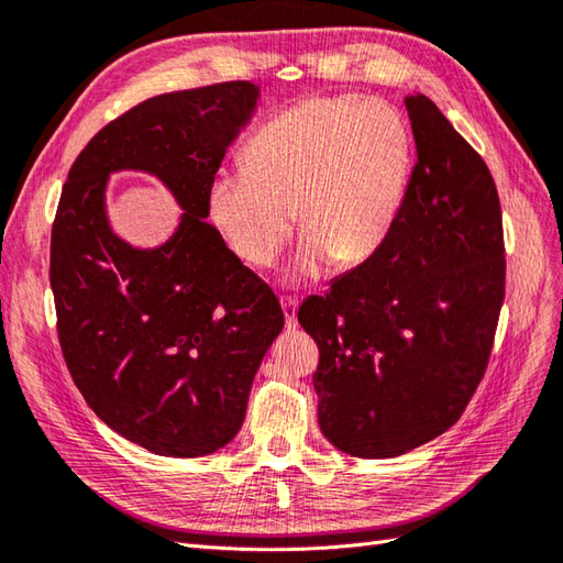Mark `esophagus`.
Listing matches in <instances>:
<instances>
[{
    "label": "esophagus",
    "instance_id": "esophagus-1",
    "mask_svg": "<svg viewBox=\"0 0 563 563\" xmlns=\"http://www.w3.org/2000/svg\"><path fill=\"white\" fill-rule=\"evenodd\" d=\"M282 308H284L286 328H289V330H296V324H298V320H296V313H298V301H296V298H291V296H284V298H282Z\"/></svg>",
    "mask_w": 563,
    "mask_h": 563
}]
</instances>
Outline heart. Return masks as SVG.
Masks as SVG:
<instances>
[{"label": "heart", "mask_w": 563, "mask_h": 563, "mask_svg": "<svg viewBox=\"0 0 563 563\" xmlns=\"http://www.w3.org/2000/svg\"><path fill=\"white\" fill-rule=\"evenodd\" d=\"M243 168L209 183L211 227L245 265L267 269L298 209L306 233L291 277L313 279L336 257L366 262L390 239L407 192L409 134L383 101L310 98L257 130Z\"/></svg>", "instance_id": "1"}]
</instances>
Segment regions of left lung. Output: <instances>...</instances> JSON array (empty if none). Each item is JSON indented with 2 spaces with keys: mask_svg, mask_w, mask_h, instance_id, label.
<instances>
[{
  "mask_svg": "<svg viewBox=\"0 0 563 563\" xmlns=\"http://www.w3.org/2000/svg\"><path fill=\"white\" fill-rule=\"evenodd\" d=\"M417 164L390 239L298 308L320 349L324 439L397 457L448 431L492 354L504 303L501 205L489 168L431 98H405Z\"/></svg>",
  "mask_w": 563,
  "mask_h": 563,
  "instance_id": "left-lung-1",
  "label": "left lung"
}]
</instances>
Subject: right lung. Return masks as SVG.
I'll list each match as a JSON object with an SVG mask.
<instances>
[{
    "label": "right lung",
    "mask_w": 563,
    "mask_h": 563,
    "mask_svg": "<svg viewBox=\"0 0 563 563\" xmlns=\"http://www.w3.org/2000/svg\"><path fill=\"white\" fill-rule=\"evenodd\" d=\"M257 101L250 81L148 98L86 144L62 187L49 245L62 354L96 417L148 453L227 445L284 328L277 296L207 223L209 183ZM120 169L177 199L166 244L134 249L111 231L104 190Z\"/></svg>",
    "instance_id": "obj_1"
}]
</instances>
